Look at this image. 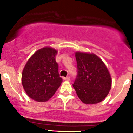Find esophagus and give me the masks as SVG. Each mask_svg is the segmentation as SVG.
Listing matches in <instances>:
<instances>
[{
    "instance_id": "34e87169",
    "label": "esophagus",
    "mask_w": 133,
    "mask_h": 133,
    "mask_svg": "<svg viewBox=\"0 0 133 133\" xmlns=\"http://www.w3.org/2000/svg\"><path fill=\"white\" fill-rule=\"evenodd\" d=\"M63 79H64V81H70V77H63Z\"/></svg>"
}]
</instances>
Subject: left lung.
I'll return each mask as SVG.
<instances>
[{
  "label": "left lung",
  "instance_id": "obj_1",
  "mask_svg": "<svg viewBox=\"0 0 133 133\" xmlns=\"http://www.w3.org/2000/svg\"><path fill=\"white\" fill-rule=\"evenodd\" d=\"M77 75L74 89L85 104H97L109 94L111 77L102 60L94 54L76 52Z\"/></svg>",
  "mask_w": 133,
  "mask_h": 133
}]
</instances>
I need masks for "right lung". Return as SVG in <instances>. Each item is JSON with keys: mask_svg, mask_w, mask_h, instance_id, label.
Listing matches in <instances>:
<instances>
[{"mask_svg": "<svg viewBox=\"0 0 133 133\" xmlns=\"http://www.w3.org/2000/svg\"><path fill=\"white\" fill-rule=\"evenodd\" d=\"M56 54L52 48L40 49L29 58L23 69V87L29 97L36 101H48L63 82L55 60Z\"/></svg>", "mask_w": 133, "mask_h": 133, "instance_id": "1", "label": "right lung"}]
</instances>
